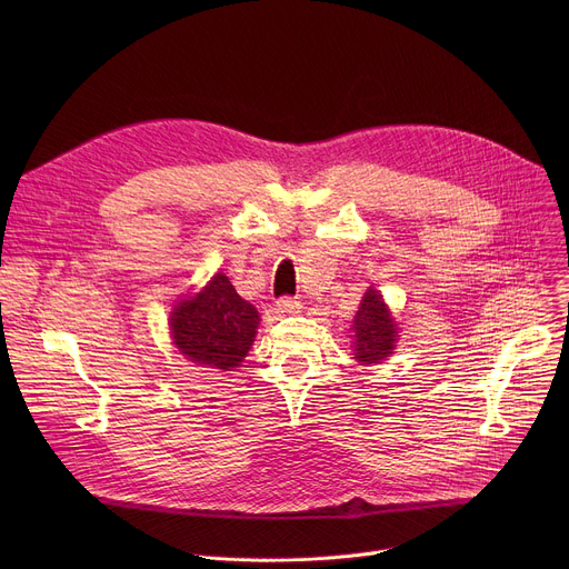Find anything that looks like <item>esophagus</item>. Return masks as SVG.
Returning a JSON list of instances; mask_svg holds the SVG:
<instances>
[{
    "label": "esophagus",
    "mask_w": 569,
    "mask_h": 569,
    "mask_svg": "<svg viewBox=\"0 0 569 569\" xmlns=\"http://www.w3.org/2000/svg\"><path fill=\"white\" fill-rule=\"evenodd\" d=\"M277 308H279L281 312H299L301 301L295 299V297H281V299H277Z\"/></svg>",
    "instance_id": "esophagus-1"
}]
</instances>
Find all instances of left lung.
<instances>
[{
  "instance_id": "left-lung-1",
  "label": "left lung",
  "mask_w": 569,
  "mask_h": 569,
  "mask_svg": "<svg viewBox=\"0 0 569 569\" xmlns=\"http://www.w3.org/2000/svg\"><path fill=\"white\" fill-rule=\"evenodd\" d=\"M353 338H356V360L373 365L385 360L396 347V323L382 301L378 290L369 288L360 301V308L353 319Z\"/></svg>"
}]
</instances>
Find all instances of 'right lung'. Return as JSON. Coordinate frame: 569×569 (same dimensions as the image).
<instances>
[{"label":"right lung","mask_w":569,"mask_h":569,"mask_svg":"<svg viewBox=\"0 0 569 569\" xmlns=\"http://www.w3.org/2000/svg\"><path fill=\"white\" fill-rule=\"evenodd\" d=\"M259 327L257 308L242 299L224 274L171 312L176 347L196 365L231 371L248 356Z\"/></svg>","instance_id":"1"}]
</instances>
